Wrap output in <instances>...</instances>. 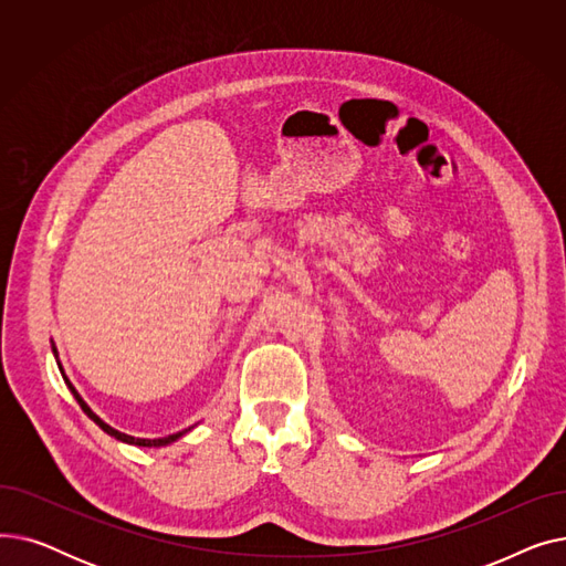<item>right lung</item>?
<instances>
[{
  "label": "right lung",
  "mask_w": 566,
  "mask_h": 566,
  "mask_svg": "<svg viewBox=\"0 0 566 566\" xmlns=\"http://www.w3.org/2000/svg\"><path fill=\"white\" fill-rule=\"evenodd\" d=\"M54 350V355H56V348H52ZM59 369H62V367H59ZM64 380H66V385H69V388H71V392H73V397L77 399V403L82 406V410L88 415V418H92L105 433H109V436H114L116 440H124V442H130V444H139V448H163V444H169V442H174L176 438H181L184 433H188L190 429H186V431H178V433H171V436H165V438H156V440H148V438H133V436H128V433H122V431H116V429H112L109 424H105L101 418H98V415L92 410V408H88L86 403H84V399L77 395V390L73 388V385H71V380L64 376Z\"/></svg>",
  "instance_id": "obj_1"
}]
</instances>
